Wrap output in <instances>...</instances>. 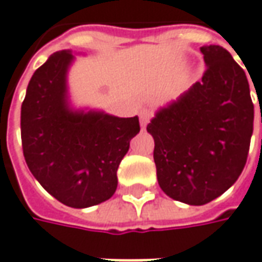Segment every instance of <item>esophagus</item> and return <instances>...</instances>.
Wrapping results in <instances>:
<instances>
[{
	"mask_svg": "<svg viewBox=\"0 0 262 262\" xmlns=\"http://www.w3.org/2000/svg\"><path fill=\"white\" fill-rule=\"evenodd\" d=\"M139 116H140V126H142V129H144L146 125L149 123L150 118H151V112H150L149 109H142L140 113H139Z\"/></svg>",
	"mask_w": 262,
	"mask_h": 262,
	"instance_id": "34e87169",
	"label": "esophagus"
}]
</instances>
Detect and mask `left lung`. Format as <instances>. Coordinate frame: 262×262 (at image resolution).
I'll return each mask as SVG.
<instances>
[{
    "mask_svg": "<svg viewBox=\"0 0 262 262\" xmlns=\"http://www.w3.org/2000/svg\"><path fill=\"white\" fill-rule=\"evenodd\" d=\"M206 72L147 125L157 182L173 200L203 206L220 197L244 169L254 123L246 72L220 45L200 48Z\"/></svg>",
    "mask_w": 262,
    "mask_h": 262,
    "instance_id": "obj_1",
    "label": "left lung"
}]
</instances>
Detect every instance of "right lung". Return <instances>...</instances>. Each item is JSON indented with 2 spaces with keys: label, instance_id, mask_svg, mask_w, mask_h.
Returning <instances> with one entry per match:
<instances>
[{
  "label": "right lung",
  "instance_id": "right-lung-1",
  "mask_svg": "<svg viewBox=\"0 0 262 262\" xmlns=\"http://www.w3.org/2000/svg\"><path fill=\"white\" fill-rule=\"evenodd\" d=\"M72 51H59L29 80L21 106L25 162L42 187L68 207L86 208L109 200L118 167L140 132L139 118H118L76 109L68 91Z\"/></svg>",
  "mask_w": 262,
  "mask_h": 262
}]
</instances>
